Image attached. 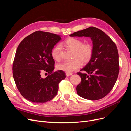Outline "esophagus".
Masks as SVG:
<instances>
[{"mask_svg": "<svg viewBox=\"0 0 131 131\" xmlns=\"http://www.w3.org/2000/svg\"><path fill=\"white\" fill-rule=\"evenodd\" d=\"M72 75V73H66V76L67 77H69L70 75Z\"/></svg>", "mask_w": 131, "mask_h": 131, "instance_id": "esophagus-1", "label": "esophagus"}]
</instances>
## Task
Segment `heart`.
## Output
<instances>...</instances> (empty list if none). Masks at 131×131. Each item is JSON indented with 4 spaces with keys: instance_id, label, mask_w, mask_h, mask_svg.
I'll use <instances>...</instances> for the list:
<instances>
[{
    "instance_id": "1",
    "label": "heart",
    "mask_w": 131,
    "mask_h": 131,
    "mask_svg": "<svg viewBox=\"0 0 131 131\" xmlns=\"http://www.w3.org/2000/svg\"><path fill=\"white\" fill-rule=\"evenodd\" d=\"M66 47L74 51L73 60L64 62L57 66V68L63 72L70 73L74 70L78 69L82 66V62L84 63L89 62L93 55V49L92 45L90 43H83L80 39L75 38H68L63 43ZM61 51V45L55 46L51 52V55L55 61H58L60 59Z\"/></svg>"
}]
</instances>
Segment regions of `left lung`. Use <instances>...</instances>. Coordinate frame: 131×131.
<instances>
[{
	"label": "left lung",
	"mask_w": 131,
	"mask_h": 131,
	"mask_svg": "<svg viewBox=\"0 0 131 131\" xmlns=\"http://www.w3.org/2000/svg\"><path fill=\"white\" fill-rule=\"evenodd\" d=\"M70 37H89L92 41V57L78 72L81 81L77 86L79 96L89 100L103 98L112 90L119 73L118 53L112 39L102 30L90 27L69 35Z\"/></svg>",
	"instance_id": "1"
}]
</instances>
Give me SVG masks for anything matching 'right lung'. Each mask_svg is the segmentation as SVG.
Segmentation results:
<instances>
[{"instance_id": "1", "label": "right lung", "mask_w": 131, "mask_h": 131, "mask_svg": "<svg viewBox=\"0 0 131 131\" xmlns=\"http://www.w3.org/2000/svg\"><path fill=\"white\" fill-rule=\"evenodd\" d=\"M61 35L37 31L26 37L18 45L13 66L16 85L23 98L33 103H45L56 96L58 84L66 77L62 70L53 72L51 55ZM43 71L49 75L41 76Z\"/></svg>"}]
</instances>
